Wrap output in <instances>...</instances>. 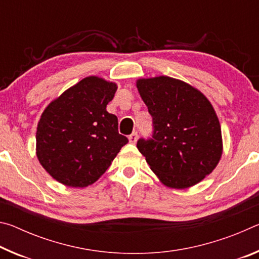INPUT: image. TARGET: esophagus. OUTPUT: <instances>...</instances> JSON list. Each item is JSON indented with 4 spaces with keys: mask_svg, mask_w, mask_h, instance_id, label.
Returning <instances> with one entry per match:
<instances>
[{
    "mask_svg": "<svg viewBox=\"0 0 259 259\" xmlns=\"http://www.w3.org/2000/svg\"><path fill=\"white\" fill-rule=\"evenodd\" d=\"M138 140V134L137 133H133L129 136V143L131 144H136Z\"/></svg>",
    "mask_w": 259,
    "mask_h": 259,
    "instance_id": "obj_1",
    "label": "esophagus"
}]
</instances>
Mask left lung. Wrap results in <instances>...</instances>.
Masks as SVG:
<instances>
[{"label": "left lung", "instance_id": "left-lung-1", "mask_svg": "<svg viewBox=\"0 0 259 259\" xmlns=\"http://www.w3.org/2000/svg\"><path fill=\"white\" fill-rule=\"evenodd\" d=\"M140 97L153 117L151 139L137 148L160 182L184 190L213 171L223 154L221 123L211 103L178 78H138Z\"/></svg>", "mask_w": 259, "mask_h": 259}]
</instances>
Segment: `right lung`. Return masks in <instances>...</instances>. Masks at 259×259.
<instances>
[{
    "label": "right lung",
    "mask_w": 259,
    "mask_h": 259,
    "mask_svg": "<svg viewBox=\"0 0 259 259\" xmlns=\"http://www.w3.org/2000/svg\"><path fill=\"white\" fill-rule=\"evenodd\" d=\"M116 83L84 77L48 105L37 123L36 156L50 176L65 186L97 182L128 143L117 117L106 111Z\"/></svg>",
    "instance_id": "obj_1"
}]
</instances>
